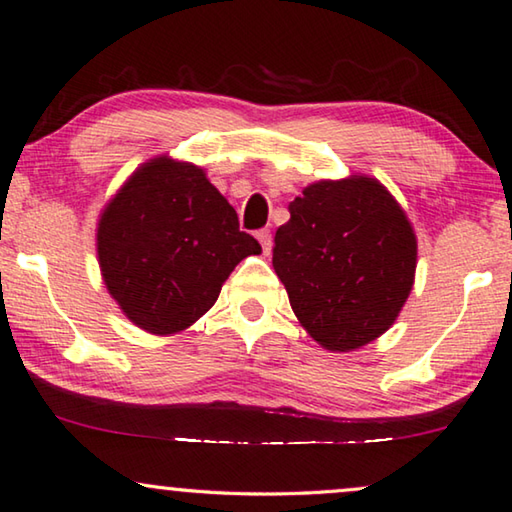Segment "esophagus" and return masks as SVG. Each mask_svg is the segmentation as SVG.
Segmentation results:
<instances>
[{
    "instance_id": "1",
    "label": "esophagus",
    "mask_w": 512,
    "mask_h": 512,
    "mask_svg": "<svg viewBox=\"0 0 512 512\" xmlns=\"http://www.w3.org/2000/svg\"><path fill=\"white\" fill-rule=\"evenodd\" d=\"M256 238H258V242H261L263 254H270V249H272V233L267 231V229H263V231L256 233Z\"/></svg>"
}]
</instances>
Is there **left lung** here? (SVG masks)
<instances>
[{
    "label": "left lung",
    "mask_w": 512,
    "mask_h": 512,
    "mask_svg": "<svg viewBox=\"0 0 512 512\" xmlns=\"http://www.w3.org/2000/svg\"><path fill=\"white\" fill-rule=\"evenodd\" d=\"M272 265L317 345L354 351L399 317L415 283L417 238L381 181L367 174L322 179L290 204Z\"/></svg>",
    "instance_id": "8db88e82"
}]
</instances>
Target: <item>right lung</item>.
<instances>
[{"mask_svg": "<svg viewBox=\"0 0 512 512\" xmlns=\"http://www.w3.org/2000/svg\"><path fill=\"white\" fill-rule=\"evenodd\" d=\"M261 254L236 208L201 167L172 156L142 163L104 206L97 261L104 286L138 329L186 331L211 311L236 265Z\"/></svg>", "mask_w": 512, "mask_h": 512, "instance_id": "1", "label": "right lung"}]
</instances>
